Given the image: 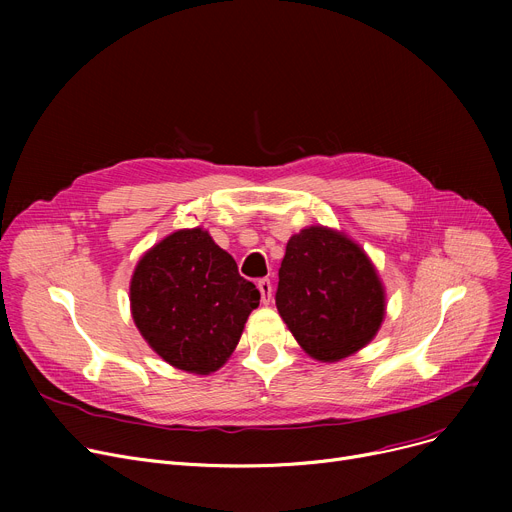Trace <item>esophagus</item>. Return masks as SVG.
Segmentation results:
<instances>
[{
	"instance_id": "34e87169",
	"label": "esophagus",
	"mask_w": 512,
	"mask_h": 512,
	"mask_svg": "<svg viewBox=\"0 0 512 512\" xmlns=\"http://www.w3.org/2000/svg\"><path fill=\"white\" fill-rule=\"evenodd\" d=\"M257 288H259V292H261V301H263V305H270V301H272V282L267 280V278H261L259 282H257Z\"/></svg>"
}]
</instances>
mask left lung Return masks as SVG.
Listing matches in <instances>:
<instances>
[{"instance_id": "obj_1", "label": "left lung", "mask_w": 512, "mask_h": 512, "mask_svg": "<svg viewBox=\"0 0 512 512\" xmlns=\"http://www.w3.org/2000/svg\"><path fill=\"white\" fill-rule=\"evenodd\" d=\"M278 278L280 317L313 359L351 357L378 334L384 286L365 251L342 232L309 226L290 236Z\"/></svg>"}]
</instances>
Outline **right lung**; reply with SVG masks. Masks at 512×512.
<instances>
[{"instance_id": "add662e5", "label": "right lung", "mask_w": 512, "mask_h": 512, "mask_svg": "<svg viewBox=\"0 0 512 512\" xmlns=\"http://www.w3.org/2000/svg\"><path fill=\"white\" fill-rule=\"evenodd\" d=\"M259 299L203 228L157 242L130 280V311L143 338L176 369L199 375L228 361Z\"/></svg>"}]
</instances>
